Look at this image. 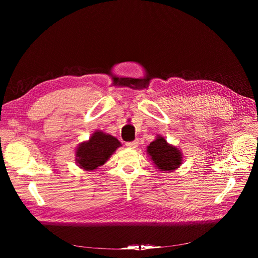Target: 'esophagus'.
I'll list each match as a JSON object with an SVG mask.
<instances>
[{
	"label": "esophagus",
	"mask_w": 258,
	"mask_h": 258,
	"mask_svg": "<svg viewBox=\"0 0 258 258\" xmlns=\"http://www.w3.org/2000/svg\"><path fill=\"white\" fill-rule=\"evenodd\" d=\"M138 144H139L138 141H132V142H127V143H126V145H127L129 148H135V147L138 146Z\"/></svg>",
	"instance_id": "34e87169"
}]
</instances>
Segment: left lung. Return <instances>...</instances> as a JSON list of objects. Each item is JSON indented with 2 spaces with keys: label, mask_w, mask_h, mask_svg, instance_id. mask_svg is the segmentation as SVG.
I'll return each instance as SVG.
<instances>
[{
  "label": "left lung",
  "mask_w": 258,
  "mask_h": 258,
  "mask_svg": "<svg viewBox=\"0 0 258 258\" xmlns=\"http://www.w3.org/2000/svg\"><path fill=\"white\" fill-rule=\"evenodd\" d=\"M146 154L155 168L162 172H172L183 162V153L176 146L169 144L162 136H157L146 147Z\"/></svg>",
  "instance_id": "left-lung-1"
}]
</instances>
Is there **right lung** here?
<instances>
[{
    "instance_id": "1",
    "label": "right lung",
    "mask_w": 258,
    "mask_h": 258,
    "mask_svg": "<svg viewBox=\"0 0 258 258\" xmlns=\"http://www.w3.org/2000/svg\"><path fill=\"white\" fill-rule=\"evenodd\" d=\"M121 144L115 137L96 130L89 140L79 144L75 150V162L85 171H93L110 159Z\"/></svg>"
}]
</instances>
